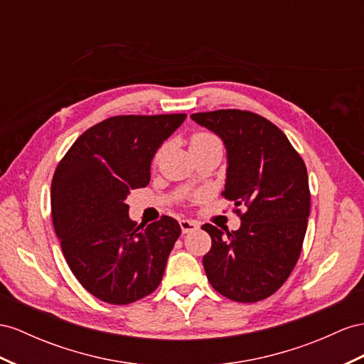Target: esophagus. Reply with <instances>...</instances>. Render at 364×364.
<instances>
[{
    "label": "esophagus",
    "instance_id": "34e87169",
    "mask_svg": "<svg viewBox=\"0 0 364 364\" xmlns=\"http://www.w3.org/2000/svg\"><path fill=\"white\" fill-rule=\"evenodd\" d=\"M180 228L183 230V234H189V232H193L200 228V223L193 220H181Z\"/></svg>",
    "mask_w": 364,
    "mask_h": 364
}]
</instances>
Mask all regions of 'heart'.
Returning <instances> with one entry per match:
<instances>
[{
	"instance_id": "1",
	"label": "heart",
	"mask_w": 364,
	"mask_h": 364,
	"mask_svg": "<svg viewBox=\"0 0 364 364\" xmlns=\"http://www.w3.org/2000/svg\"><path fill=\"white\" fill-rule=\"evenodd\" d=\"M210 144H221V143H220V139L215 135H212L209 132H197V134H193L192 138H191V149L204 147V146H210ZM161 154H163V147H160L155 152V155L152 158V164L154 166H156L158 161H160Z\"/></svg>"
}]
</instances>
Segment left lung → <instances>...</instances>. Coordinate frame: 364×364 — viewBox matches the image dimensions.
Wrapping results in <instances>:
<instances>
[{
	"label": "left lung",
	"instance_id": "8db88e82",
	"mask_svg": "<svg viewBox=\"0 0 364 364\" xmlns=\"http://www.w3.org/2000/svg\"><path fill=\"white\" fill-rule=\"evenodd\" d=\"M191 117L226 144L221 195L235 201L241 220L238 230L226 234L209 223L201 226L212 238L204 271L229 300L262 301L284 284L301 254L311 212L306 164L282 130L254 112L221 109Z\"/></svg>",
	"mask_w": 364,
	"mask_h": 364
}]
</instances>
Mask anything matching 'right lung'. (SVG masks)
I'll return each instance as SVG.
<instances>
[{
    "mask_svg": "<svg viewBox=\"0 0 364 364\" xmlns=\"http://www.w3.org/2000/svg\"><path fill=\"white\" fill-rule=\"evenodd\" d=\"M186 118L117 115L80 135L55 169L53 228L72 274L98 300L129 304L160 286L178 221L129 218L127 193L146 188L156 149Z\"/></svg>",
    "mask_w": 364,
    "mask_h": 364,
    "instance_id": "right-lung-1",
    "label": "right lung"
}]
</instances>
